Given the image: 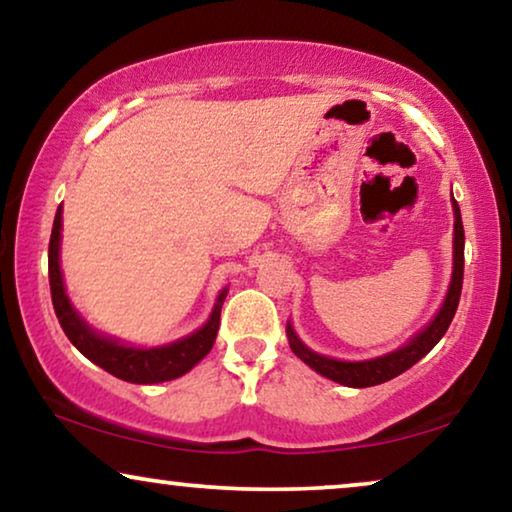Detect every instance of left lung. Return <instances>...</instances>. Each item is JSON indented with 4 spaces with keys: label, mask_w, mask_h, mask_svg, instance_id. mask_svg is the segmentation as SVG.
<instances>
[{
    "label": "left lung",
    "mask_w": 512,
    "mask_h": 512,
    "mask_svg": "<svg viewBox=\"0 0 512 512\" xmlns=\"http://www.w3.org/2000/svg\"><path fill=\"white\" fill-rule=\"evenodd\" d=\"M452 207H454L452 282H450V289H447L443 307H440L438 314L433 317V321L424 328V331H419L408 345L396 349V352L377 356V359L338 361V359H331V356H321L317 352H312L310 347H305L289 324L286 326V335H289V345L293 349V354H296L300 361H305L312 370H317L319 375H324L328 380L338 384H345V387H356V389L375 387V384L394 380L396 375L405 373V370L415 366L419 359H424V356L438 345V340L443 338L447 328H450L454 312H457L459 298H461V284H464V223H461V212L454 198H452Z\"/></svg>",
    "instance_id": "8db88e82"
}]
</instances>
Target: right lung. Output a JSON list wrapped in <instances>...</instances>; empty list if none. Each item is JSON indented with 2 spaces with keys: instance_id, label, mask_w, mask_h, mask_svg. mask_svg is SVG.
<instances>
[{
  "instance_id": "obj_1",
  "label": "right lung",
  "mask_w": 512,
  "mask_h": 512,
  "mask_svg": "<svg viewBox=\"0 0 512 512\" xmlns=\"http://www.w3.org/2000/svg\"><path fill=\"white\" fill-rule=\"evenodd\" d=\"M60 230L62 207H58V212H55L51 242H48V282H51L53 310L58 314L62 331H65L69 342H72L86 359L97 363V366L118 377V380L132 384H156L174 380V377L188 373L195 363L205 359L209 349L214 345L216 333H219L221 305L223 300H226L228 289H223L219 293L212 317L207 319V324L202 326L200 331L186 335V338L165 347H128L123 345V342L111 340L107 335L93 331V328L79 317V312L74 310L72 303H69L60 272Z\"/></svg>"
}]
</instances>
